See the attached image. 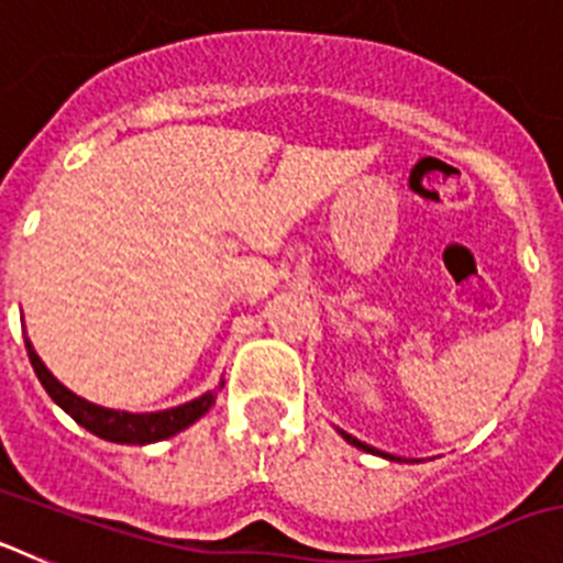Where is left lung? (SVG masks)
Listing matches in <instances>:
<instances>
[{"label": "left lung", "instance_id": "1", "mask_svg": "<svg viewBox=\"0 0 563 563\" xmlns=\"http://www.w3.org/2000/svg\"><path fill=\"white\" fill-rule=\"evenodd\" d=\"M338 434H341V437H343V440L350 442V445H355V449L366 451V454H377V456H383V460H389V462H406V460H400V456H395V454H383V451L372 449V445H366V442H361V440H357V437L346 434V431H341V429H338Z\"/></svg>", "mask_w": 563, "mask_h": 563}]
</instances>
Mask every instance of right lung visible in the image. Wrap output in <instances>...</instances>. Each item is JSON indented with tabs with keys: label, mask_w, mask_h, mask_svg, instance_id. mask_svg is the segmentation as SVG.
Instances as JSON below:
<instances>
[{
	"label": "right lung",
	"mask_w": 563,
	"mask_h": 563,
	"mask_svg": "<svg viewBox=\"0 0 563 563\" xmlns=\"http://www.w3.org/2000/svg\"><path fill=\"white\" fill-rule=\"evenodd\" d=\"M24 346H27V357L33 363V372L42 380L44 391L53 397L56 406H62L78 426L89 431V434L101 437L107 442H118V445H148V442H161L168 437L180 434L183 429H188L191 422L200 420L213 402L217 395L222 391L225 380H220V386H213L206 395L194 397V400L183 402V406H174V409L163 411H146V415H134V411H121V409H107V406H98V402H89L84 397H78L76 391H69L62 380H58L53 372L44 366L42 357L36 355L30 338L24 335Z\"/></svg>",
	"instance_id": "obj_1"
}]
</instances>
